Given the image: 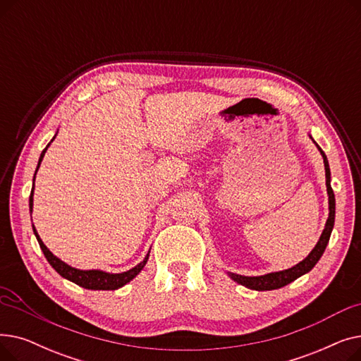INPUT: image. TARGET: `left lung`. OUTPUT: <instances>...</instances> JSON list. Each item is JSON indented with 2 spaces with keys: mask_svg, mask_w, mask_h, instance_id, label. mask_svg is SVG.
Returning a JSON list of instances; mask_svg holds the SVG:
<instances>
[{
  "mask_svg": "<svg viewBox=\"0 0 361 361\" xmlns=\"http://www.w3.org/2000/svg\"><path fill=\"white\" fill-rule=\"evenodd\" d=\"M319 150H320L322 157H324L325 171H326V187H328V196H329V218L326 221L324 233H322V235H320V240L316 244V247L312 250V253L305 260L295 264V267H293L291 269H286L281 272H272V274L263 275V276H241V275L230 274V276L235 282L241 283V286L247 287L250 290H257V291H269V290L286 287L287 283L293 282L298 276L312 271V268L317 263V260L322 257V255H324V252L326 249V244L331 237V233H332V228H334V222H335V195H334V190L331 187V171H329V164H328L326 155L320 147H319Z\"/></svg>",
  "mask_w": 361,
  "mask_h": 361,
  "instance_id": "8db88e82",
  "label": "left lung"
}]
</instances>
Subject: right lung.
<instances>
[{"label":"right lung","mask_w":361,"mask_h":361,"mask_svg":"<svg viewBox=\"0 0 361 361\" xmlns=\"http://www.w3.org/2000/svg\"><path fill=\"white\" fill-rule=\"evenodd\" d=\"M48 147V146H47ZM47 147L42 150L41 154V158H39V164H37V168H39L41 162H42V158L45 155L47 152ZM36 168V171H37ZM36 174V173H35ZM29 206H30V212H32V206H33V188H32V193H30V197H29ZM33 233L37 238V243H39L41 249L47 257V260L49 262L51 267L59 272L63 278L78 283V286L83 287V288H87V290H117L123 286H126L127 282H130L133 278H135L146 264L147 262V257L149 255L145 257L143 262H140L136 268H133L127 272H123V274H106V272H102V271H79V269H74L71 267H68V264H66L64 262H61L59 257H55L48 249L47 245L42 243V240L39 238V235H37L35 226H33Z\"/></svg>","instance_id":"add662e5"}]
</instances>
